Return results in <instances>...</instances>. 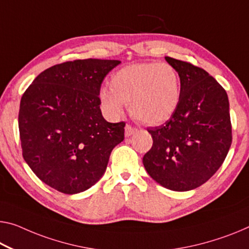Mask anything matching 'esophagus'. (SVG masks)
Returning <instances> with one entry per match:
<instances>
[{"label":"esophagus","instance_id":"esophagus-1","mask_svg":"<svg viewBox=\"0 0 249 249\" xmlns=\"http://www.w3.org/2000/svg\"><path fill=\"white\" fill-rule=\"evenodd\" d=\"M137 131V129L135 127H132L131 124H125L124 127V135L125 137H130L131 135H133Z\"/></svg>","mask_w":249,"mask_h":249}]
</instances>
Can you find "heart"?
<instances>
[{"mask_svg":"<svg viewBox=\"0 0 249 249\" xmlns=\"http://www.w3.org/2000/svg\"><path fill=\"white\" fill-rule=\"evenodd\" d=\"M110 88L100 91L103 109L119 116L124 105L136 120L159 124L177 111L181 99V78L170 63L142 62L124 67L112 75Z\"/></svg>","mask_w":249,"mask_h":249,"instance_id":"obj_1","label":"heart"}]
</instances>
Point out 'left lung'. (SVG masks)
<instances>
[{"instance_id":"8db88e82","label":"left lung","mask_w":249,"mask_h":249,"mask_svg":"<svg viewBox=\"0 0 249 249\" xmlns=\"http://www.w3.org/2000/svg\"><path fill=\"white\" fill-rule=\"evenodd\" d=\"M181 78L177 111L163 124L148 128L154 140L143 156L147 173L164 188L188 191L219 169L232 135L226 91L204 69L166 56Z\"/></svg>"}]
</instances>
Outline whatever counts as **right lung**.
<instances>
[{
	"label": "right lung",
	"mask_w": 249,
	"mask_h": 249,
	"mask_svg": "<svg viewBox=\"0 0 249 249\" xmlns=\"http://www.w3.org/2000/svg\"><path fill=\"white\" fill-rule=\"evenodd\" d=\"M121 62L86 59L55 64L23 93L18 111L22 155L37 178L60 193L89 189L107 169L125 122L111 124L100 110V88Z\"/></svg>",
	"instance_id": "obj_1"
}]
</instances>
